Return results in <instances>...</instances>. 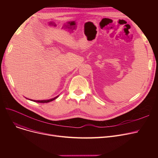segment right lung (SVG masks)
I'll list each match as a JSON object with an SVG mask.
<instances>
[{
	"mask_svg": "<svg viewBox=\"0 0 158 158\" xmlns=\"http://www.w3.org/2000/svg\"><path fill=\"white\" fill-rule=\"evenodd\" d=\"M57 97H58V96H57V97H54V98H53L49 99V100H43V101H35V100H31V101H34V102H40V103H47V102H51V101H52L55 100V99H56V98H57ZM29 100H31V99H29Z\"/></svg>",
	"mask_w": 158,
	"mask_h": 158,
	"instance_id": "obj_1",
	"label": "right lung"
}]
</instances>
